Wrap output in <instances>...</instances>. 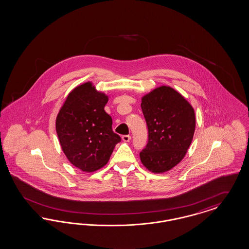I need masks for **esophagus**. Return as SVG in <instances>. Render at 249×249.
<instances>
[{"instance_id":"esophagus-1","label":"esophagus","mask_w":249,"mask_h":249,"mask_svg":"<svg viewBox=\"0 0 249 249\" xmlns=\"http://www.w3.org/2000/svg\"><path fill=\"white\" fill-rule=\"evenodd\" d=\"M130 139H131L130 135H123V136H122V140H123L124 142H129V141H130Z\"/></svg>"}]
</instances>
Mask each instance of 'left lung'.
<instances>
[{"mask_svg": "<svg viewBox=\"0 0 249 249\" xmlns=\"http://www.w3.org/2000/svg\"><path fill=\"white\" fill-rule=\"evenodd\" d=\"M141 107L148 128L141 161L153 173L168 171L184 158L192 142L194 109L178 92L164 86L144 95Z\"/></svg>", "mask_w": 249, "mask_h": 249, "instance_id": "obj_1", "label": "left lung"}]
</instances>
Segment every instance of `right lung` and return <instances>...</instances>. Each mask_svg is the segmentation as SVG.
I'll list each match as a JSON object with an SVG mask.
<instances>
[{
  "mask_svg": "<svg viewBox=\"0 0 249 249\" xmlns=\"http://www.w3.org/2000/svg\"><path fill=\"white\" fill-rule=\"evenodd\" d=\"M108 98L88 82L74 88L56 119V131L69 161L84 172L108 162L121 139L112 130L111 117L104 107Z\"/></svg>",
  "mask_w": 249,
  "mask_h": 249,
  "instance_id": "right-lung-1",
  "label": "right lung"
}]
</instances>
